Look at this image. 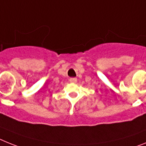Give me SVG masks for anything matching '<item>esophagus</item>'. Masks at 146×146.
I'll return each mask as SVG.
<instances>
[{"label": "esophagus", "mask_w": 146, "mask_h": 146, "mask_svg": "<svg viewBox=\"0 0 146 146\" xmlns=\"http://www.w3.org/2000/svg\"><path fill=\"white\" fill-rule=\"evenodd\" d=\"M77 82L76 78H70V82L71 83H76Z\"/></svg>", "instance_id": "esophagus-1"}]
</instances>
